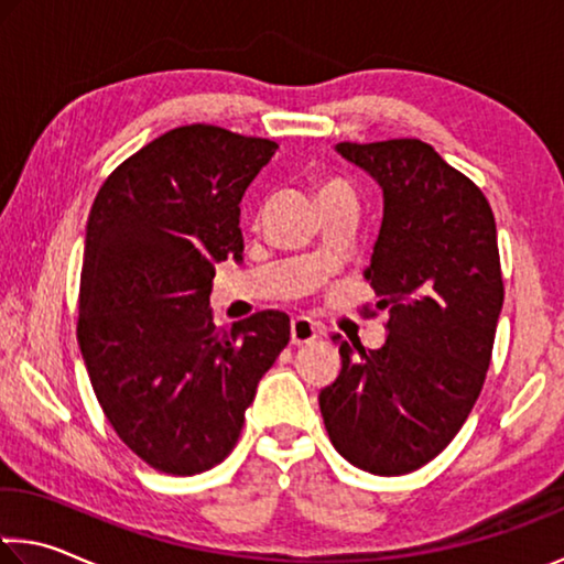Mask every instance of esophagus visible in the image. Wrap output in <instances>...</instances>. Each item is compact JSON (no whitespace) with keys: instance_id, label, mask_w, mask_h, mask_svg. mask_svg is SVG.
I'll list each match as a JSON object with an SVG mask.
<instances>
[{"instance_id":"esophagus-1","label":"esophagus","mask_w":564,"mask_h":564,"mask_svg":"<svg viewBox=\"0 0 564 564\" xmlns=\"http://www.w3.org/2000/svg\"><path fill=\"white\" fill-rule=\"evenodd\" d=\"M318 336H321V328L311 318L299 316V318L291 321V344L293 346L311 344V341H316Z\"/></svg>"}]
</instances>
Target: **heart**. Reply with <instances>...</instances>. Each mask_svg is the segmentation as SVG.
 I'll list each match as a JSON object with an SVG mask.
<instances>
[{
	"instance_id": "b5f03b06",
	"label": "heart",
	"mask_w": 564,
	"mask_h": 564,
	"mask_svg": "<svg viewBox=\"0 0 564 564\" xmlns=\"http://www.w3.org/2000/svg\"><path fill=\"white\" fill-rule=\"evenodd\" d=\"M334 187H346L341 181H330V183H326L324 187H321V193H326V191H334Z\"/></svg>"
}]
</instances>
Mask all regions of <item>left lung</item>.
<instances>
[{
  "label": "left lung",
  "instance_id": "obj_1",
  "mask_svg": "<svg viewBox=\"0 0 564 564\" xmlns=\"http://www.w3.org/2000/svg\"><path fill=\"white\" fill-rule=\"evenodd\" d=\"M383 191L364 279L389 311L381 348L338 341L321 389L330 444L354 467L409 475L449 444L485 383L505 285L485 193L422 140L338 142Z\"/></svg>",
  "mask_w": 564,
  "mask_h": 564
}]
</instances>
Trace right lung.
I'll use <instances>...</instances> for the list:
<instances>
[{
    "mask_svg": "<svg viewBox=\"0 0 564 564\" xmlns=\"http://www.w3.org/2000/svg\"><path fill=\"white\" fill-rule=\"evenodd\" d=\"M275 142L183 124L102 183L87 218L77 341L107 422L142 462L191 477L234 449L291 338L283 311L218 328L216 263L243 261L240 200Z\"/></svg>",
    "mask_w": 564,
    "mask_h": 564,
    "instance_id": "obj_1",
    "label": "right lung"
}]
</instances>
